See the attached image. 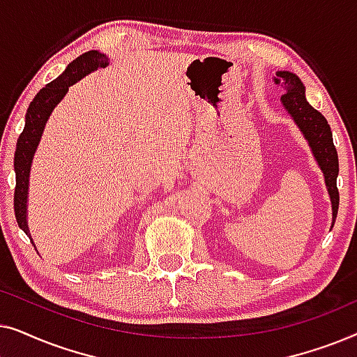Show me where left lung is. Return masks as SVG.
<instances>
[{"label":"left lung","mask_w":357,"mask_h":357,"mask_svg":"<svg viewBox=\"0 0 357 357\" xmlns=\"http://www.w3.org/2000/svg\"><path fill=\"white\" fill-rule=\"evenodd\" d=\"M275 84L280 86L284 94L281 96L282 107H284L294 123L304 135L309 143L312 154L319 164L325 177V185L328 188L331 199V209H333V222L340 206V193L336 188V177H338V153L333 144V136L328 121L319 110H315L305 99V87L302 81L291 71H276Z\"/></svg>","instance_id":"obj_1"}]
</instances>
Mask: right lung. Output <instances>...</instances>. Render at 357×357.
<instances>
[{
	"instance_id": "add662e5",
	"label": "right lung",
	"mask_w": 357,
	"mask_h": 357,
	"mask_svg": "<svg viewBox=\"0 0 357 357\" xmlns=\"http://www.w3.org/2000/svg\"><path fill=\"white\" fill-rule=\"evenodd\" d=\"M109 65V56L104 53L91 50L82 53L76 60H73L66 70L56 77L55 81L37 92L33 100L29 105L26 114V125L21 136H19L16 144V153H14V172H16V188H14V213H16V221L19 227L31 237L27 226V195H29V175H31V165L33 154H36L37 146L40 143L43 128L48 116L60 100L66 96L70 86L82 79L89 73L105 68ZM32 238V237H31Z\"/></svg>"
}]
</instances>
